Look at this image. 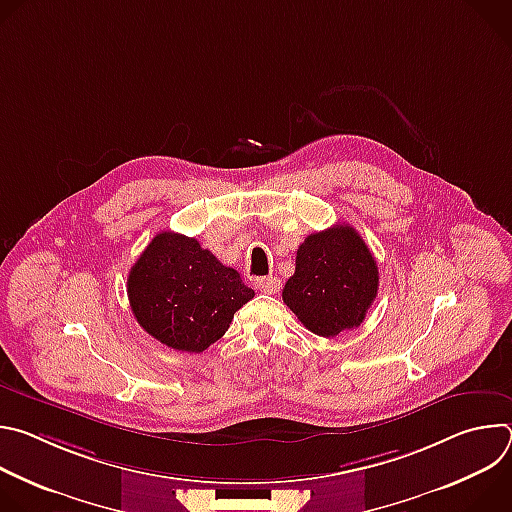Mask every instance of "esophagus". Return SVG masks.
<instances>
[{
	"label": "esophagus",
	"mask_w": 512,
	"mask_h": 512,
	"mask_svg": "<svg viewBox=\"0 0 512 512\" xmlns=\"http://www.w3.org/2000/svg\"><path fill=\"white\" fill-rule=\"evenodd\" d=\"M255 287H257V289H261L263 294H277L279 287H281V283H279V279H277V277L267 275V277H259V279H255Z\"/></svg>",
	"instance_id": "obj_1"
}]
</instances>
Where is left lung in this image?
<instances>
[{
  "instance_id": "1",
  "label": "left lung",
  "mask_w": 512,
  "mask_h": 512,
  "mask_svg": "<svg viewBox=\"0 0 512 512\" xmlns=\"http://www.w3.org/2000/svg\"><path fill=\"white\" fill-rule=\"evenodd\" d=\"M377 289L373 253L352 227L336 225L306 237L281 296L310 332L332 338L360 326Z\"/></svg>"
}]
</instances>
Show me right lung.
Wrapping results in <instances>:
<instances>
[{
  "label": "right lung",
  "mask_w": 512,
  "mask_h": 512,
  "mask_svg": "<svg viewBox=\"0 0 512 512\" xmlns=\"http://www.w3.org/2000/svg\"><path fill=\"white\" fill-rule=\"evenodd\" d=\"M255 291L192 237L164 231L139 255L127 298L139 326L162 344L202 352L221 338Z\"/></svg>",
  "instance_id": "obj_1"
}]
</instances>
